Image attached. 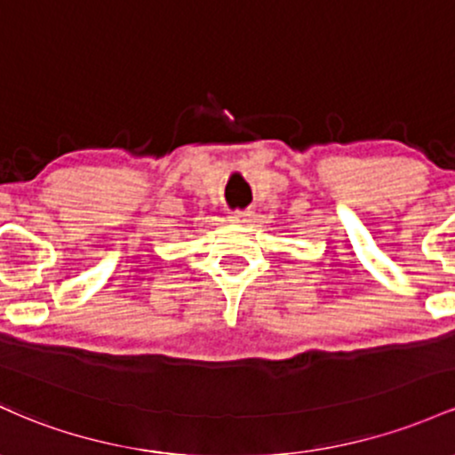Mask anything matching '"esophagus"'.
I'll return each instance as SVG.
<instances>
[{
	"instance_id": "obj_1",
	"label": "esophagus",
	"mask_w": 455,
	"mask_h": 455,
	"mask_svg": "<svg viewBox=\"0 0 455 455\" xmlns=\"http://www.w3.org/2000/svg\"><path fill=\"white\" fill-rule=\"evenodd\" d=\"M228 218H231V222L248 224V222H252L254 212H251V209H237V212H233Z\"/></svg>"
}]
</instances>
